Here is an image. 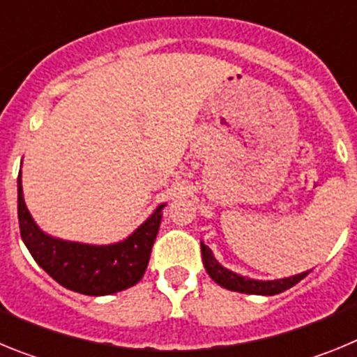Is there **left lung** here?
<instances>
[{"mask_svg":"<svg viewBox=\"0 0 357 357\" xmlns=\"http://www.w3.org/2000/svg\"><path fill=\"white\" fill-rule=\"evenodd\" d=\"M202 247V261H204V266H206V272L209 273L211 279L220 284L222 288L230 289V291L238 293H247V295H277V293H282L286 289H289L291 286H295L296 282H301L305 275H307L311 270L302 273H295V275L284 277V279H273V280H259V279H250V277H243L239 273L232 272L229 268L222 266L218 263V259L214 257L213 250L207 247L206 243L200 241Z\"/></svg>","mask_w":357,"mask_h":357,"instance_id":"1","label":"left lung"}]
</instances>
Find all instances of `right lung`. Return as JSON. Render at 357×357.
<instances>
[{
	"instance_id": "add662e5",
	"label": "right lung",
	"mask_w": 357,
	"mask_h": 357,
	"mask_svg": "<svg viewBox=\"0 0 357 357\" xmlns=\"http://www.w3.org/2000/svg\"><path fill=\"white\" fill-rule=\"evenodd\" d=\"M164 207L166 204L157 206L134 232L116 243L69 241L48 234L37 225L24 202L21 172L17 176L19 229L28 252L52 279L82 295H112L139 282L150 261Z\"/></svg>"
}]
</instances>
